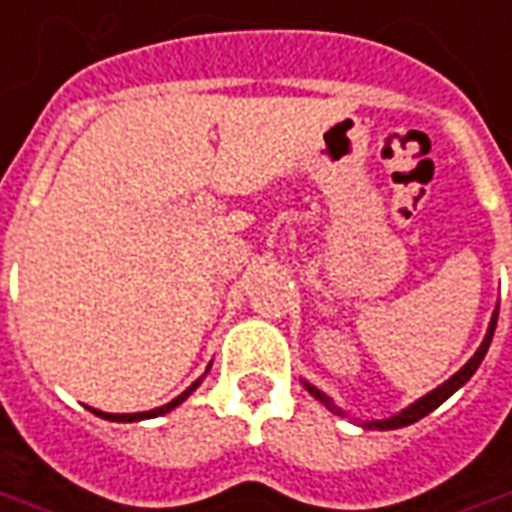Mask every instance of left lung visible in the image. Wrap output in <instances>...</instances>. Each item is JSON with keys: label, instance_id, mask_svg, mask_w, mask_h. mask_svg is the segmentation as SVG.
Returning <instances> with one entry per match:
<instances>
[{"label": "left lung", "instance_id": "left-lung-1", "mask_svg": "<svg viewBox=\"0 0 512 512\" xmlns=\"http://www.w3.org/2000/svg\"><path fill=\"white\" fill-rule=\"evenodd\" d=\"M496 319H499V308L493 311V316H490V325H488V333H485V339H482V344H479V350H476L474 356L468 358V364L462 367V370H457V373L451 375L448 381H443L440 387L437 389H431V392H426L423 398H417L415 403H409L406 409H401L398 415H392V417H384V420H364L361 426L364 429H381V431H389V429H403V426H409V423H417L420 417H426L429 412H434L437 406L443 401H448L457 389L462 387V384H468V378L476 373V367L482 364V358H485V353H488V347H490V339H493V330H496ZM302 387L308 389L311 395H314L316 401L319 403H325L328 406L330 412H336V415H344V409H339L336 403H333V398H328L322 389H316L314 384H308V381H302Z\"/></svg>", "mask_w": 512, "mask_h": 512}]
</instances>
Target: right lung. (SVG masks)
Listing matches in <instances>:
<instances>
[{"label": "right lung", "mask_w": 512, "mask_h": 512, "mask_svg": "<svg viewBox=\"0 0 512 512\" xmlns=\"http://www.w3.org/2000/svg\"><path fill=\"white\" fill-rule=\"evenodd\" d=\"M207 370H210V367H207ZM201 381H204V375H201L198 381H193L190 387L184 389V392H182V395H179V398H173V401L165 403V406H156V409H151V412H134V415H109V412H100V409H92V412H95L97 417H103V420H114V423H134V420H148V417L168 415L170 409H176L179 403L187 401V395H193V389H196L198 384H201Z\"/></svg>", "instance_id": "right-lung-1"}]
</instances>
